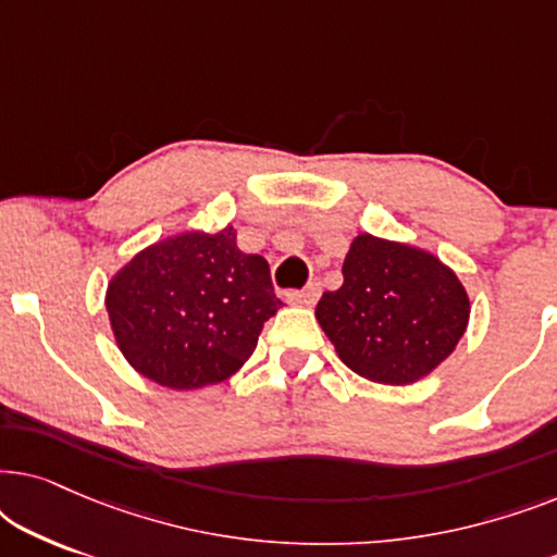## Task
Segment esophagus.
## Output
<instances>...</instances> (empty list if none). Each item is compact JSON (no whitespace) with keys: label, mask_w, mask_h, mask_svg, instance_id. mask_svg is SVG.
Instances as JSON below:
<instances>
[{"label":"esophagus","mask_w":557,"mask_h":557,"mask_svg":"<svg viewBox=\"0 0 557 557\" xmlns=\"http://www.w3.org/2000/svg\"><path fill=\"white\" fill-rule=\"evenodd\" d=\"M319 299V284H309L301 292H292L288 294V301L296 304V307H314Z\"/></svg>","instance_id":"esophagus-1"}]
</instances>
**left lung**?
<instances>
[{"label": "left lung", "instance_id": "8db88e82", "mask_svg": "<svg viewBox=\"0 0 557 557\" xmlns=\"http://www.w3.org/2000/svg\"><path fill=\"white\" fill-rule=\"evenodd\" d=\"M342 276L337 292L319 299L317 319L339 360L372 383H416L467 332V288L429 250L362 233Z\"/></svg>", "mask_w": 557, "mask_h": 557}]
</instances>
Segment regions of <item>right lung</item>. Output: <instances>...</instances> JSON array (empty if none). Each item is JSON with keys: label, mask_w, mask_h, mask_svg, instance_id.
<instances>
[{"label": "right lung", "mask_w": 557, "mask_h": 557, "mask_svg": "<svg viewBox=\"0 0 557 557\" xmlns=\"http://www.w3.org/2000/svg\"><path fill=\"white\" fill-rule=\"evenodd\" d=\"M278 309L269 263L243 253L233 225L159 240L106 288L113 337L128 364L172 391H197L238 372Z\"/></svg>", "instance_id": "add662e5"}]
</instances>
